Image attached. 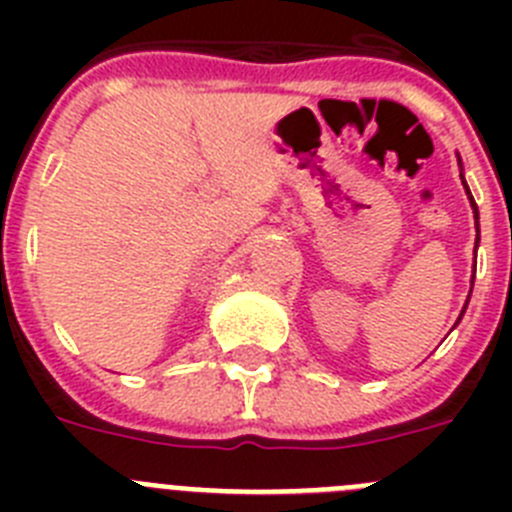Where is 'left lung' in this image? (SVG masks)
Returning a JSON list of instances; mask_svg holds the SVG:
<instances>
[{
    "mask_svg": "<svg viewBox=\"0 0 512 512\" xmlns=\"http://www.w3.org/2000/svg\"><path fill=\"white\" fill-rule=\"evenodd\" d=\"M461 164V161H459ZM461 182H464V174H461ZM464 187H467V182H464ZM467 194H469V202H472V210H474V220H477V243H479V210H477V202H474V197H472V192H469V187H467ZM474 251H477V248H474ZM469 302V300H467ZM464 310H467V307H464ZM464 310H461V315H464ZM461 320V318H459Z\"/></svg>",
    "mask_w": 512,
    "mask_h": 512,
    "instance_id": "1",
    "label": "left lung"
}]
</instances>
